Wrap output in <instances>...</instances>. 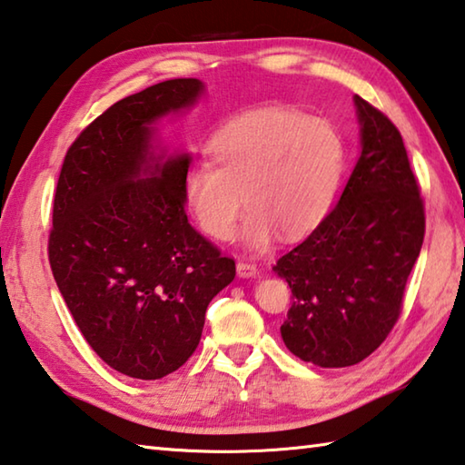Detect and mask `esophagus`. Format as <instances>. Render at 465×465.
Wrapping results in <instances>:
<instances>
[{"label":"esophagus","instance_id":"obj_1","mask_svg":"<svg viewBox=\"0 0 465 465\" xmlns=\"http://www.w3.org/2000/svg\"><path fill=\"white\" fill-rule=\"evenodd\" d=\"M258 274V266L256 264H250V262H238V276L240 278H252Z\"/></svg>","mask_w":465,"mask_h":465}]
</instances>
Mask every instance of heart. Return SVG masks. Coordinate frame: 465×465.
I'll return each mask as SVG.
<instances>
[{"label":"heart","mask_w":465,"mask_h":465,"mask_svg":"<svg viewBox=\"0 0 465 465\" xmlns=\"http://www.w3.org/2000/svg\"><path fill=\"white\" fill-rule=\"evenodd\" d=\"M343 138L327 117L299 109H254L209 142L211 164L189 168L184 207L207 238L230 242L242 201V240L266 250L278 233L297 240L323 222L343 171Z\"/></svg>","instance_id":"heart-1"}]
</instances>
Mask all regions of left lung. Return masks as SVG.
I'll use <instances>...</instances> for the list:
<instances>
[{
    "label": "left lung",
    "instance_id": "8db88e82",
    "mask_svg": "<svg viewBox=\"0 0 465 465\" xmlns=\"http://www.w3.org/2000/svg\"><path fill=\"white\" fill-rule=\"evenodd\" d=\"M360 158L337 205L309 238L276 262L292 305L281 335L319 368L368 358L401 315L425 238V211L401 132L360 95Z\"/></svg>",
    "mask_w": 465,
    "mask_h": 465
}]
</instances>
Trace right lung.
<instances>
[{
    "label": "right lung",
    "instance_id": "obj_1",
    "mask_svg": "<svg viewBox=\"0 0 465 465\" xmlns=\"http://www.w3.org/2000/svg\"><path fill=\"white\" fill-rule=\"evenodd\" d=\"M199 79H171L117 101L73 142L58 176L48 260L93 351L117 372L158 380L197 350L211 299L235 262L193 230L187 152L156 144V124L191 109Z\"/></svg>",
    "mask_w": 465,
    "mask_h": 465
}]
</instances>
